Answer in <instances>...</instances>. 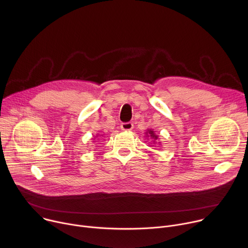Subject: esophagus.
I'll use <instances>...</instances> for the list:
<instances>
[{"mask_svg": "<svg viewBox=\"0 0 248 248\" xmlns=\"http://www.w3.org/2000/svg\"><path fill=\"white\" fill-rule=\"evenodd\" d=\"M121 128H122L123 130H131V129L133 128V124L130 123V122H128V123H123V124H121Z\"/></svg>", "mask_w": 248, "mask_h": 248, "instance_id": "obj_1", "label": "esophagus"}]
</instances>
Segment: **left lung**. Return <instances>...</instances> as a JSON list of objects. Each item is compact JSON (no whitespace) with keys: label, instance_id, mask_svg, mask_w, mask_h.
<instances>
[{"label":"left lung","instance_id":"8db88e82","mask_svg":"<svg viewBox=\"0 0 248 248\" xmlns=\"http://www.w3.org/2000/svg\"><path fill=\"white\" fill-rule=\"evenodd\" d=\"M147 133L149 134V136H150L153 140H157V139H158V135H156L155 132H154L152 129H148V130H147ZM153 142H155V141H153Z\"/></svg>","mask_w":248,"mask_h":248}]
</instances>
